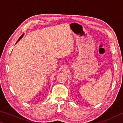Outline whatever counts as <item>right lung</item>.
I'll use <instances>...</instances> for the list:
<instances>
[{
	"mask_svg": "<svg viewBox=\"0 0 123 123\" xmlns=\"http://www.w3.org/2000/svg\"><path fill=\"white\" fill-rule=\"evenodd\" d=\"M23 34H22V35H21V36H20V38H19V39H18V40H20V39H21V38H22V37H23Z\"/></svg>",
	"mask_w": 123,
	"mask_h": 123,
	"instance_id": "obj_1",
	"label": "right lung"
}]
</instances>
